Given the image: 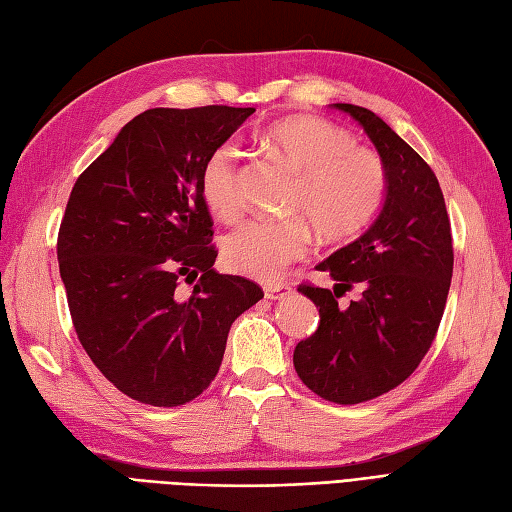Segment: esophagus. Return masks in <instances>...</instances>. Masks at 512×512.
I'll use <instances>...</instances> for the list:
<instances>
[{"label":"esophagus","mask_w":512,"mask_h":512,"mask_svg":"<svg viewBox=\"0 0 512 512\" xmlns=\"http://www.w3.org/2000/svg\"><path fill=\"white\" fill-rule=\"evenodd\" d=\"M289 293H291V287L285 285V282H271V285H265V298L267 300H280Z\"/></svg>","instance_id":"1"}]
</instances>
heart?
<instances>
[{"mask_svg": "<svg viewBox=\"0 0 512 512\" xmlns=\"http://www.w3.org/2000/svg\"><path fill=\"white\" fill-rule=\"evenodd\" d=\"M265 142L295 173L289 219H254L223 241V263L234 274L278 280L311 247V227L326 243L368 230L388 197V168L377 151L322 118H287L271 124ZM201 197L212 214L232 223L245 210L241 151L217 146L201 166Z\"/></svg>", "mask_w": 512, "mask_h": 512, "instance_id": "1", "label": "heart"}]
</instances>
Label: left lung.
I'll return each instance as SVG.
<instances>
[{"label":"left lung","mask_w":512,"mask_h":512,"mask_svg":"<svg viewBox=\"0 0 512 512\" xmlns=\"http://www.w3.org/2000/svg\"><path fill=\"white\" fill-rule=\"evenodd\" d=\"M355 118L388 168L379 219L357 241L337 249L320 271L335 289L302 282L320 306L317 331L293 350L302 383L322 399L357 405L394 390L423 361L445 313L453 276L451 223L434 170L366 107L337 102ZM359 281L362 298H336Z\"/></svg>","instance_id":"obj_1"}]
</instances>
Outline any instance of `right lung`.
Returning <instances> with one entry per match:
<instances>
[{"mask_svg": "<svg viewBox=\"0 0 512 512\" xmlns=\"http://www.w3.org/2000/svg\"><path fill=\"white\" fill-rule=\"evenodd\" d=\"M254 111H144L67 199L56 256L72 324L94 366L133 401L197 399L217 377L232 322L265 295L212 269L214 223L199 188L206 157Z\"/></svg>", "mask_w": 512, "mask_h": 512, "instance_id": "1", "label": "right lung"}]
</instances>
